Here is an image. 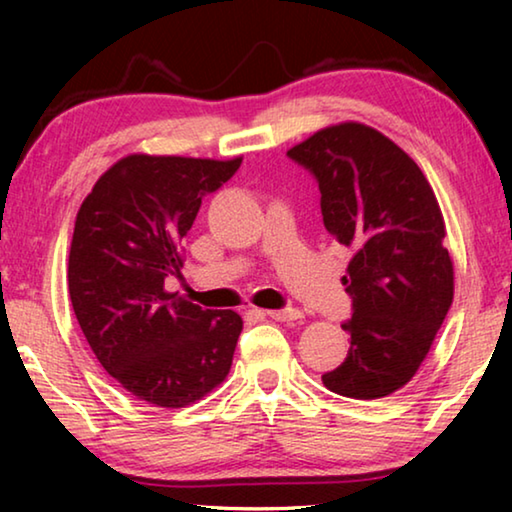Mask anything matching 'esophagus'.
<instances>
[{
    "label": "esophagus",
    "instance_id": "esophagus-1",
    "mask_svg": "<svg viewBox=\"0 0 512 512\" xmlns=\"http://www.w3.org/2000/svg\"><path fill=\"white\" fill-rule=\"evenodd\" d=\"M268 318L277 320V323H289V320H298L302 318V311L300 309H268L264 311Z\"/></svg>",
    "mask_w": 512,
    "mask_h": 512
}]
</instances>
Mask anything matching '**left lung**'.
<instances>
[{
	"instance_id": "obj_1",
	"label": "left lung",
	"mask_w": 512,
	"mask_h": 512,
	"mask_svg": "<svg viewBox=\"0 0 512 512\" xmlns=\"http://www.w3.org/2000/svg\"><path fill=\"white\" fill-rule=\"evenodd\" d=\"M314 173L329 235L354 250L343 275L352 296L348 357L323 384L379 400L409 384L454 300L445 219L409 153L361 121L320 128L289 149Z\"/></svg>"
}]
</instances>
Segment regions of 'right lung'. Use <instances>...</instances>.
Masks as SVG:
<instances>
[{"label":"right lung","instance_id":"add662e5","mask_svg":"<svg viewBox=\"0 0 512 512\" xmlns=\"http://www.w3.org/2000/svg\"><path fill=\"white\" fill-rule=\"evenodd\" d=\"M232 160L131 153L85 196L69 246L67 284L94 357L146 404L183 409L228 377L244 320L164 289L185 264L183 239Z\"/></svg>","mask_w":512,"mask_h":512}]
</instances>
